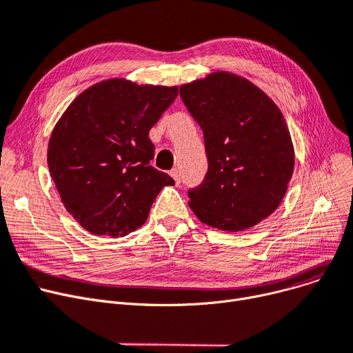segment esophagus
<instances>
[{"label": "esophagus", "mask_w": 353, "mask_h": 353, "mask_svg": "<svg viewBox=\"0 0 353 353\" xmlns=\"http://www.w3.org/2000/svg\"><path fill=\"white\" fill-rule=\"evenodd\" d=\"M170 176L173 177L174 183L179 186V185H180V173H179L177 168H173V170H170Z\"/></svg>", "instance_id": "1"}]
</instances>
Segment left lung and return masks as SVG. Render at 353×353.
<instances>
[{
    "mask_svg": "<svg viewBox=\"0 0 353 353\" xmlns=\"http://www.w3.org/2000/svg\"><path fill=\"white\" fill-rule=\"evenodd\" d=\"M203 130L208 173L189 190L197 219L226 232L255 226L277 209L294 170L284 115L251 81L218 70L180 86Z\"/></svg>",
    "mask_w": 353,
    "mask_h": 353,
    "instance_id": "left-lung-1",
    "label": "left lung"
}]
</instances>
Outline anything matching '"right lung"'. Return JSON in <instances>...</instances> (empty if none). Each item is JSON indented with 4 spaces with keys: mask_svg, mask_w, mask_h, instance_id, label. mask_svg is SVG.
Wrapping results in <instances>:
<instances>
[{
    "mask_svg": "<svg viewBox=\"0 0 353 353\" xmlns=\"http://www.w3.org/2000/svg\"><path fill=\"white\" fill-rule=\"evenodd\" d=\"M177 97V86L98 82L74 98L52 131L48 164L66 210L95 235L125 236L145 223L151 205L174 180L150 165L148 132Z\"/></svg>",
    "mask_w": 353,
    "mask_h": 353,
    "instance_id": "add662e5",
    "label": "right lung"
}]
</instances>
